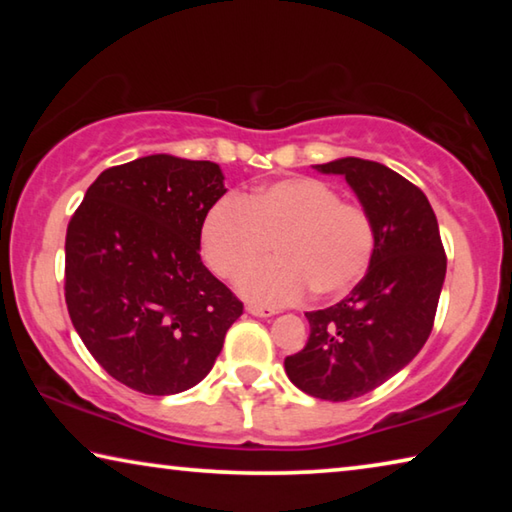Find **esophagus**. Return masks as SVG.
<instances>
[{
  "label": "esophagus",
  "instance_id": "obj_1",
  "mask_svg": "<svg viewBox=\"0 0 512 512\" xmlns=\"http://www.w3.org/2000/svg\"><path fill=\"white\" fill-rule=\"evenodd\" d=\"M246 311L250 316H257V318H268V316H275L277 311L271 307H262V305H248Z\"/></svg>",
  "mask_w": 512,
  "mask_h": 512
}]
</instances>
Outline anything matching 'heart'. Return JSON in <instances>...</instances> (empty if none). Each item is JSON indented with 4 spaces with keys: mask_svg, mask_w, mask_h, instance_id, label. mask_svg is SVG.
Here are the masks:
<instances>
[{
    "mask_svg": "<svg viewBox=\"0 0 512 512\" xmlns=\"http://www.w3.org/2000/svg\"><path fill=\"white\" fill-rule=\"evenodd\" d=\"M275 245L280 258L249 266ZM201 253L212 271L232 280L262 305H291L314 289L334 300L350 293L368 273L375 253V223L357 203L341 201L332 185L296 176L257 187L244 198H221L201 225Z\"/></svg>",
    "mask_w": 512,
    "mask_h": 512,
    "instance_id": "b5f03b06",
    "label": "heart"
}]
</instances>
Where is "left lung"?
<instances>
[{
    "mask_svg": "<svg viewBox=\"0 0 512 512\" xmlns=\"http://www.w3.org/2000/svg\"><path fill=\"white\" fill-rule=\"evenodd\" d=\"M316 169L348 180L375 223V253L348 298L307 311L309 341L284 370L302 393L345 402L375 391L427 343L447 257L427 196L400 173L361 158Z\"/></svg>",
    "mask_w": 512,
    "mask_h": 512,
    "instance_id": "obj_1",
    "label": "left lung"
}]
</instances>
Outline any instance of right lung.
I'll return each instance as SVG.
<instances>
[{
	"mask_svg": "<svg viewBox=\"0 0 512 512\" xmlns=\"http://www.w3.org/2000/svg\"><path fill=\"white\" fill-rule=\"evenodd\" d=\"M223 194L216 162L146 155L103 171L67 225L69 318L99 366L133 391L196 386L244 311L198 253Z\"/></svg>",
	"mask_w": 512,
	"mask_h": 512,
	"instance_id": "right-lung-1",
	"label": "right lung"
}]
</instances>
